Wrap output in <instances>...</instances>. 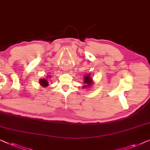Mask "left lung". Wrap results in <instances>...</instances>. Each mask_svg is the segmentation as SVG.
<instances>
[{
  "label": "left lung",
  "instance_id": "8db88e82",
  "mask_svg": "<svg viewBox=\"0 0 150 150\" xmlns=\"http://www.w3.org/2000/svg\"><path fill=\"white\" fill-rule=\"evenodd\" d=\"M83 83L85 85L82 86L83 88H86V89L89 88L93 86L94 82L91 77V74H86L84 75V77H83Z\"/></svg>",
  "mask_w": 150,
  "mask_h": 150
}]
</instances>
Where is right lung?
<instances>
[{"label": "right lung", "mask_w": 150, "mask_h": 150, "mask_svg": "<svg viewBox=\"0 0 150 150\" xmlns=\"http://www.w3.org/2000/svg\"><path fill=\"white\" fill-rule=\"evenodd\" d=\"M49 78H51V77H47L46 78H41L39 80V83L40 84L41 86L42 87H47L49 86V82H48V80H49Z\"/></svg>", "instance_id": "obj_1"}]
</instances>
